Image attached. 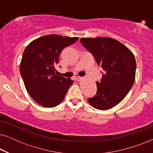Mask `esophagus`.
<instances>
[{
    "instance_id": "34e87169",
    "label": "esophagus",
    "mask_w": 153,
    "mask_h": 153,
    "mask_svg": "<svg viewBox=\"0 0 153 153\" xmlns=\"http://www.w3.org/2000/svg\"><path fill=\"white\" fill-rule=\"evenodd\" d=\"M82 77H81V76H78V77H77V78H76V80L77 81H81V80H82Z\"/></svg>"
}]
</instances>
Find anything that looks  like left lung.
I'll return each instance as SVG.
<instances>
[{"label": "left lung", "instance_id": "8db88e82", "mask_svg": "<svg viewBox=\"0 0 153 153\" xmlns=\"http://www.w3.org/2000/svg\"><path fill=\"white\" fill-rule=\"evenodd\" d=\"M80 42L104 70L101 80L96 82L97 93L88 101L99 110L114 107L124 99L134 82V56L124 45L110 37H83Z\"/></svg>", "mask_w": 153, "mask_h": 153}]
</instances>
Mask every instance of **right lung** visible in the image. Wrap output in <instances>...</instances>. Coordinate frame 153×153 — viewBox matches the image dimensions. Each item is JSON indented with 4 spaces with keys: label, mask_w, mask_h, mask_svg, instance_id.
Masks as SVG:
<instances>
[{
    "label": "right lung",
    "mask_w": 153,
    "mask_h": 153,
    "mask_svg": "<svg viewBox=\"0 0 153 153\" xmlns=\"http://www.w3.org/2000/svg\"><path fill=\"white\" fill-rule=\"evenodd\" d=\"M79 37L48 35L31 42L25 49L20 63V74L30 97L39 105L51 108L65 97L74 81L57 74L62 49L78 40Z\"/></svg>",
    "instance_id": "add662e5"
}]
</instances>
